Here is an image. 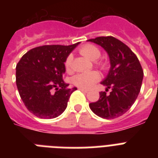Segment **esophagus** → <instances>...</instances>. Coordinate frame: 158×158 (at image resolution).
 <instances>
[{"instance_id": "obj_1", "label": "esophagus", "mask_w": 158, "mask_h": 158, "mask_svg": "<svg viewBox=\"0 0 158 158\" xmlns=\"http://www.w3.org/2000/svg\"><path fill=\"white\" fill-rule=\"evenodd\" d=\"M79 90H80V91L84 92V93H88V92H89V90H88V89H83V88H79Z\"/></svg>"}]
</instances>
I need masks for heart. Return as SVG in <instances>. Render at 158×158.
<instances>
[{
	"instance_id": "b5f03b06",
	"label": "heart",
	"mask_w": 158,
	"mask_h": 158,
	"mask_svg": "<svg viewBox=\"0 0 158 158\" xmlns=\"http://www.w3.org/2000/svg\"><path fill=\"white\" fill-rule=\"evenodd\" d=\"M79 52L84 56L89 58L91 60H96L101 56V51L99 50V48H97L96 46L92 45V44L84 46L83 48H80ZM71 56H69L64 62V67L67 71H70V69H71ZM95 64L98 67H100L102 69H105L107 66V64L102 60H96ZM99 79H100V75L98 72L90 71L77 74L76 75L73 77L72 82L76 86L83 88V89H89L93 86L96 82L98 81Z\"/></svg>"
}]
</instances>
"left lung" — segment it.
Returning <instances> with one entry per match:
<instances>
[{"instance_id": "obj_1", "label": "left lung", "mask_w": 158, "mask_h": 158, "mask_svg": "<svg viewBox=\"0 0 158 158\" xmlns=\"http://www.w3.org/2000/svg\"><path fill=\"white\" fill-rule=\"evenodd\" d=\"M89 42L101 46L110 58V68L101 84L98 101L89 104L94 114L103 119H115L125 114L135 103L142 85L143 71L139 60L130 48L114 37H98ZM111 89L110 94L106 92Z\"/></svg>"}]
</instances>
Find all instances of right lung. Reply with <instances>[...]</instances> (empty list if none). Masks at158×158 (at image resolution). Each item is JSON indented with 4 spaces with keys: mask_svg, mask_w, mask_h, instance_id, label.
<instances>
[{
    "mask_svg": "<svg viewBox=\"0 0 158 158\" xmlns=\"http://www.w3.org/2000/svg\"><path fill=\"white\" fill-rule=\"evenodd\" d=\"M45 45L23 55L16 65V85L23 104L42 119H53L64 112L71 94L63 80L65 60L79 45Z\"/></svg>",
    "mask_w": 158,
    "mask_h": 158,
    "instance_id": "add662e5",
    "label": "right lung"
}]
</instances>
